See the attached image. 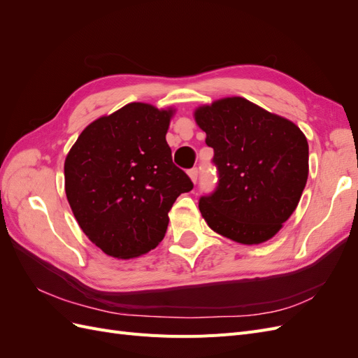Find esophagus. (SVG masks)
I'll return each instance as SVG.
<instances>
[{
  "label": "esophagus",
  "mask_w": 358,
  "mask_h": 358,
  "mask_svg": "<svg viewBox=\"0 0 358 358\" xmlns=\"http://www.w3.org/2000/svg\"><path fill=\"white\" fill-rule=\"evenodd\" d=\"M188 175H189V178H191V180L196 183L197 182V178H199V170L194 167V169H191L189 171H188Z\"/></svg>",
  "instance_id": "esophagus-1"
}]
</instances>
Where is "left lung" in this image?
<instances>
[{"instance_id": "1", "label": "left lung", "mask_w": 358, "mask_h": 358, "mask_svg": "<svg viewBox=\"0 0 358 358\" xmlns=\"http://www.w3.org/2000/svg\"><path fill=\"white\" fill-rule=\"evenodd\" d=\"M213 148L218 187L199 208L213 231L243 245L263 243L296 210L309 175L306 136L288 119L242 96L194 112Z\"/></svg>"}]
</instances>
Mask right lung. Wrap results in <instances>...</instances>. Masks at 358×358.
<instances>
[{
    "label": "right lung",
    "mask_w": 358,
    "mask_h": 358,
    "mask_svg": "<svg viewBox=\"0 0 358 358\" xmlns=\"http://www.w3.org/2000/svg\"><path fill=\"white\" fill-rule=\"evenodd\" d=\"M173 113L129 103L95 119L67 154L70 208L82 231L107 255L128 259L158 246L173 203L194 187L171 161L166 134Z\"/></svg>",
    "instance_id": "add662e5"
}]
</instances>
